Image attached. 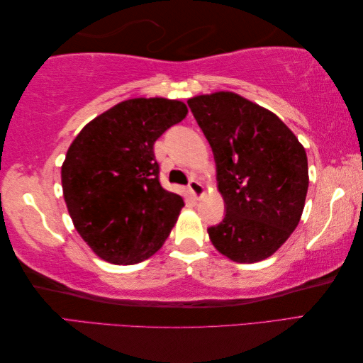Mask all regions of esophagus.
Instances as JSON below:
<instances>
[{
	"label": "esophagus",
	"mask_w": 363,
	"mask_h": 363,
	"mask_svg": "<svg viewBox=\"0 0 363 363\" xmlns=\"http://www.w3.org/2000/svg\"><path fill=\"white\" fill-rule=\"evenodd\" d=\"M189 190H190V194L194 195L195 198H201V196L204 195V187H203V184H201V182H198V181H195V179H191V181L189 182Z\"/></svg>",
	"instance_id": "esophagus-1"
}]
</instances>
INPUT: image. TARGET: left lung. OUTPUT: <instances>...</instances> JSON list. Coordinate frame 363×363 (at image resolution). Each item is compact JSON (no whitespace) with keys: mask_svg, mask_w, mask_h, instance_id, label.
Returning <instances> with one entry per match:
<instances>
[{"mask_svg":"<svg viewBox=\"0 0 363 363\" xmlns=\"http://www.w3.org/2000/svg\"><path fill=\"white\" fill-rule=\"evenodd\" d=\"M217 165L225 218L207 229L212 245L238 264L264 260L298 226L309 187L303 145L259 104L217 91L187 101Z\"/></svg>","mask_w":363,"mask_h":363,"instance_id":"8db88e82","label":"left lung"}]
</instances>
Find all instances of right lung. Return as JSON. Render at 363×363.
Masks as SVG:
<instances>
[{
  "mask_svg": "<svg viewBox=\"0 0 363 363\" xmlns=\"http://www.w3.org/2000/svg\"><path fill=\"white\" fill-rule=\"evenodd\" d=\"M187 112L176 99H126L84 126L68 148L62 165L67 209L101 259L138 264L172 233L184 201L160 186L154 142Z\"/></svg>",
  "mask_w": 363,
  "mask_h": 363,
  "instance_id": "obj_1",
  "label": "right lung"
}]
</instances>
